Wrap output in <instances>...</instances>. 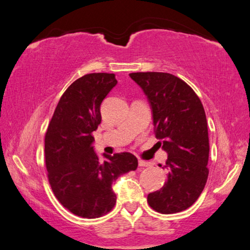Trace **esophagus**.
Instances as JSON below:
<instances>
[{
  "instance_id": "obj_1",
  "label": "esophagus",
  "mask_w": 250,
  "mask_h": 250,
  "mask_svg": "<svg viewBox=\"0 0 250 250\" xmlns=\"http://www.w3.org/2000/svg\"><path fill=\"white\" fill-rule=\"evenodd\" d=\"M138 164H139V167H149V163H148V162H145V161H142V160H139Z\"/></svg>"
}]
</instances>
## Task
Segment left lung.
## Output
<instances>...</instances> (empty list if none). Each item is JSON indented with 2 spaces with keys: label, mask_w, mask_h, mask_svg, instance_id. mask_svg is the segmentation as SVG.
<instances>
[{
  "label": "left lung",
  "mask_w": 250,
  "mask_h": 250,
  "mask_svg": "<svg viewBox=\"0 0 250 250\" xmlns=\"http://www.w3.org/2000/svg\"><path fill=\"white\" fill-rule=\"evenodd\" d=\"M129 76L147 96L157 144L167 153L163 165L167 181L148 194L147 202L162 214L182 212L198 199L208 177V130L203 104L190 86L171 73Z\"/></svg>",
  "instance_id": "obj_1"
}]
</instances>
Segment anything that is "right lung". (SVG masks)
I'll return each mask as SVG.
<instances>
[{
  "label": "right lung",
  "mask_w": 250,
  "mask_h": 250,
  "mask_svg": "<svg viewBox=\"0 0 250 250\" xmlns=\"http://www.w3.org/2000/svg\"><path fill=\"white\" fill-rule=\"evenodd\" d=\"M114 73H89L68 87L60 98L45 135V163L52 190L61 205L77 216L96 219L117 202L112 185L135 171L131 153L98 160L91 133L102 121L101 104L117 85Z\"/></svg>",
  "instance_id": "right-lung-1"
}]
</instances>
